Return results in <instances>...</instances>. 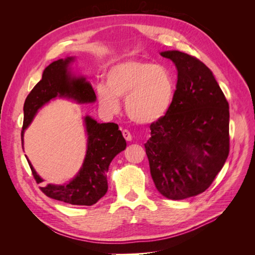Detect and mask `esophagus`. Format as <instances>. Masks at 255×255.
<instances>
[{
    "instance_id": "esophagus-1",
    "label": "esophagus",
    "mask_w": 255,
    "mask_h": 255,
    "mask_svg": "<svg viewBox=\"0 0 255 255\" xmlns=\"http://www.w3.org/2000/svg\"><path fill=\"white\" fill-rule=\"evenodd\" d=\"M122 135H123V137L126 138V140H128V141L132 140V134H130L128 129H123L122 130Z\"/></svg>"
}]
</instances>
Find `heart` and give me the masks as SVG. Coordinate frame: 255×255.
<instances>
[{
  "label": "heart",
  "mask_w": 255,
  "mask_h": 255,
  "mask_svg": "<svg viewBox=\"0 0 255 255\" xmlns=\"http://www.w3.org/2000/svg\"><path fill=\"white\" fill-rule=\"evenodd\" d=\"M106 85H99L97 95L102 107L119 110V99L126 98L128 118L139 125H151L165 117L175 95V80L165 66L148 60L129 59L109 69Z\"/></svg>",
  "instance_id": "b5f03b06"
}]
</instances>
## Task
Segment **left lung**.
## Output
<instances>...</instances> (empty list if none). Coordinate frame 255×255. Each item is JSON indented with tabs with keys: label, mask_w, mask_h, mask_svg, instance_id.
I'll list each match as a JSON object with an SVG mask.
<instances>
[{
	"label": "left lung",
	"mask_w": 255,
	"mask_h": 255,
	"mask_svg": "<svg viewBox=\"0 0 255 255\" xmlns=\"http://www.w3.org/2000/svg\"><path fill=\"white\" fill-rule=\"evenodd\" d=\"M160 55L177 69L176 89L170 110L150 126L144 148L159 194L183 200L205 191L226 163L229 103L201 60L180 51Z\"/></svg>",
	"instance_id": "left-lung-1"
}]
</instances>
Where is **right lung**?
I'll use <instances>...</instances> for the list:
<instances>
[{
  "label": "right lung",
  "mask_w": 255,
  "mask_h": 255,
  "mask_svg": "<svg viewBox=\"0 0 255 255\" xmlns=\"http://www.w3.org/2000/svg\"><path fill=\"white\" fill-rule=\"evenodd\" d=\"M72 57L58 59L44 69L42 79L25 99L24 120L21 130L23 144L24 129L32 122L37 111L56 97L71 98L79 103L96 101V94L91 85L84 78H73L68 71ZM88 136L87 152L80 172L65 185H51L40 187L43 194L52 199L72 205H94L107 191V171L113 158L127 146L118 125L113 122L98 123L89 116L85 118ZM28 161L30 170L37 183L42 179Z\"/></svg>",
  "instance_id": "obj_1"
}]
</instances>
